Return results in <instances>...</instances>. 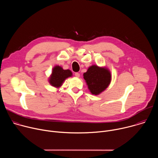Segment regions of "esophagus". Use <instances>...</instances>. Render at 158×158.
I'll return each mask as SVG.
<instances>
[{"instance_id": "obj_1", "label": "esophagus", "mask_w": 158, "mask_h": 158, "mask_svg": "<svg viewBox=\"0 0 158 158\" xmlns=\"http://www.w3.org/2000/svg\"><path fill=\"white\" fill-rule=\"evenodd\" d=\"M75 76H76V77H80V74H79V73H75Z\"/></svg>"}]
</instances>
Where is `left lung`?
I'll use <instances>...</instances> for the list:
<instances>
[{
  "label": "left lung",
  "mask_w": 158,
  "mask_h": 158,
  "mask_svg": "<svg viewBox=\"0 0 158 158\" xmlns=\"http://www.w3.org/2000/svg\"><path fill=\"white\" fill-rule=\"evenodd\" d=\"M83 76L90 92L94 95H99L105 91L111 81L110 71L106 67L96 65L90 66Z\"/></svg>",
  "instance_id": "8db88e82"
}]
</instances>
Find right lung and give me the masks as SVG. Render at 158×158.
I'll return each mask as SVG.
<instances>
[{
	"mask_svg": "<svg viewBox=\"0 0 158 158\" xmlns=\"http://www.w3.org/2000/svg\"><path fill=\"white\" fill-rule=\"evenodd\" d=\"M72 76L73 73L69 69L64 70L61 66L56 65L52 69V74L49 77V82L52 86L59 88L67 78Z\"/></svg>",
	"mask_w": 158,
	"mask_h": 158,
	"instance_id": "1",
	"label": "right lung"
}]
</instances>
